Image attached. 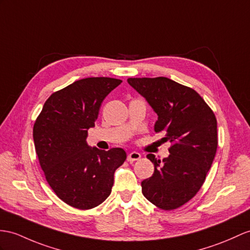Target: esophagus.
<instances>
[{"label":"esophagus","mask_w":250,"mask_h":250,"mask_svg":"<svg viewBox=\"0 0 250 250\" xmlns=\"http://www.w3.org/2000/svg\"><path fill=\"white\" fill-rule=\"evenodd\" d=\"M140 158H141V154L137 153V151H131V153L127 156V161H129V162L137 161L140 159Z\"/></svg>","instance_id":"obj_1"}]
</instances>
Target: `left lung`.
Returning a JSON list of instances; mask_svg holds the SVG:
<instances>
[{
	"instance_id": "obj_1",
	"label": "left lung",
	"mask_w": 250,
	"mask_h": 250,
	"mask_svg": "<svg viewBox=\"0 0 250 250\" xmlns=\"http://www.w3.org/2000/svg\"><path fill=\"white\" fill-rule=\"evenodd\" d=\"M158 115L155 131L172 143L169 156L154 163L151 177L141 182L143 195L162 210H174L196 195L217 148L214 112L195 90L167 77L128 78Z\"/></svg>"
}]
</instances>
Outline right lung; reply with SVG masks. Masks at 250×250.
Masks as SVG:
<instances>
[{
    "label": "right lung",
    "mask_w": 250,
    "mask_h": 250,
    "mask_svg": "<svg viewBox=\"0 0 250 250\" xmlns=\"http://www.w3.org/2000/svg\"><path fill=\"white\" fill-rule=\"evenodd\" d=\"M122 83L110 77L79 79L54 92L33 129L36 154L47 184L73 208L89 210L110 195L115 169L126 160L123 148H91L94 127L105 97Z\"/></svg>",
    "instance_id": "obj_1"
}]
</instances>
